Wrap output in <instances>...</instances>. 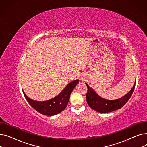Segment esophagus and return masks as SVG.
I'll use <instances>...</instances> for the list:
<instances>
[{
	"label": "esophagus",
	"instance_id": "1",
	"mask_svg": "<svg viewBox=\"0 0 147 147\" xmlns=\"http://www.w3.org/2000/svg\"><path fill=\"white\" fill-rule=\"evenodd\" d=\"M81 80H82V81H84V79L83 78H82V79H81Z\"/></svg>",
	"mask_w": 147,
	"mask_h": 147
}]
</instances>
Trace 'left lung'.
<instances>
[{
    "instance_id": "1",
    "label": "left lung",
    "mask_w": 147,
    "mask_h": 147,
    "mask_svg": "<svg viewBox=\"0 0 147 147\" xmlns=\"http://www.w3.org/2000/svg\"><path fill=\"white\" fill-rule=\"evenodd\" d=\"M135 82L132 88L123 96L114 100H109L99 96L93 88H90L89 84L85 83L88 87V92L86 99V101L91 109L97 112L107 113L120 109L125 105L132 96L135 86Z\"/></svg>"
}]
</instances>
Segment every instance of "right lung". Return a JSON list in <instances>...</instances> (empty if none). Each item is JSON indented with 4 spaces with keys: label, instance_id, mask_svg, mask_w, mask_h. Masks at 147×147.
I'll list each match as a JSON object with an SVG mask.
<instances>
[{
    "label": "right lung",
    "instance_id": "1",
    "mask_svg": "<svg viewBox=\"0 0 147 147\" xmlns=\"http://www.w3.org/2000/svg\"><path fill=\"white\" fill-rule=\"evenodd\" d=\"M79 82V79L71 82L55 97L44 101H38L31 99L26 95L24 91L22 92L27 102L34 110L42 114L52 116L60 113L65 109L71 92Z\"/></svg>",
    "mask_w": 147,
    "mask_h": 147
}]
</instances>
